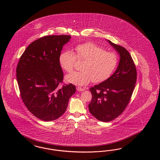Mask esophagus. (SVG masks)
Listing matches in <instances>:
<instances>
[{
	"label": "esophagus",
	"mask_w": 160,
	"mask_h": 160,
	"mask_svg": "<svg viewBox=\"0 0 160 160\" xmlns=\"http://www.w3.org/2000/svg\"><path fill=\"white\" fill-rule=\"evenodd\" d=\"M76 89H77V90H78V92H82V91L84 90V88H81V87H77Z\"/></svg>",
	"instance_id": "obj_1"
}]
</instances>
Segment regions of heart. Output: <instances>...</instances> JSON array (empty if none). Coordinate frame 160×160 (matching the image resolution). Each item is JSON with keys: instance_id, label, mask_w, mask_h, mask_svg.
Instances as JSON below:
<instances>
[{"instance_id": "heart-1", "label": "heart", "mask_w": 160, "mask_h": 160, "mask_svg": "<svg viewBox=\"0 0 160 160\" xmlns=\"http://www.w3.org/2000/svg\"><path fill=\"white\" fill-rule=\"evenodd\" d=\"M76 53L67 50L58 57L60 67L67 72L73 70L76 58L83 59L82 70L73 72L66 76V80L78 86H83L92 81L95 82L105 81L116 68L118 58L116 53L106 51L101 46L92 42H86L76 46Z\"/></svg>"}]
</instances>
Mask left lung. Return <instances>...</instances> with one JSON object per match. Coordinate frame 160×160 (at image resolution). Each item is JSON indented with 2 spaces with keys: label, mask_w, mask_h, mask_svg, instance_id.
Returning <instances> with one entry per match:
<instances>
[{
  "label": "left lung",
  "mask_w": 160,
  "mask_h": 160,
  "mask_svg": "<svg viewBox=\"0 0 160 160\" xmlns=\"http://www.w3.org/2000/svg\"><path fill=\"white\" fill-rule=\"evenodd\" d=\"M107 41L120 55L118 66L110 78L90 88L92 98L88 104L90 113L103 122L112 121L124 112L137 80L136 66L130 54L124 48Z\"/></svg>",
  "instance_id": "8db88e82"
}]
</instances>
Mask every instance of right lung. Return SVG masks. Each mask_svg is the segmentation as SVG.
<instances>
[{"mask_svg": "<svg viewBox=\"0 0 160 160\" xmlns=\"http://www.w3.org/2000/svg\"><path fill=\"white\" fill-rule=\"evenodd\" d=\"M70 39L68 35H52L35 40L26 48L17 66L22 101L29 112L43 121H53L62 116L76 92L72 84L59 87L63 72L58 57Z\"/></svg>", "mask_w": 160, "mask_h": 160, "instance_id": "right-lung-1", "label": "right lung"}]
</instances>
